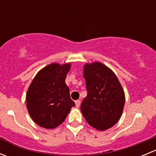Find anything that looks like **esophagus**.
Wrapping results in <instances>:
<instances>
[{
	"label": "esophagus",
	"instance_id": "34e87169",
	"mask_svg": "<svg viewBox=\"0 0 156 156\" xmlns=\"http://www.w3.org/2000/svg\"><path fill=\"white\" fill-rule=\"evenodd\" d=\"M80 104H81V100H78L75 101V106H76V107H79Z\"/></svg>",
	"mask_w": 156,
	"mask_h": 156
}]
</instances>
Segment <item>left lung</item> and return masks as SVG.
<instances>
[{
  "label": "left lung",
  "instance_id": "obj_1",
  "mask_svg": "<svg viewBox=\"0 0 156 156\" xmlns=\"http://www.w3.org/2000/svg\"><path fill=\"white\" fill-rule=\"evenodd\" d=\"M83 75L87 95L81 111L87 122L99 130L114 126L122 116L125 96L115 74L100 62L86 63Z\"/></svg>",
  "mask_w": 156,
  "mask_h": 156
}]
</instances>
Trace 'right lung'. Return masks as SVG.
<instances>
[{
    "label": "right lung",
    "instance_id": "1",
    "mask_svg": "<svg viewBox=\"0 0 156 156\" xmlns=\"http://www.w3.org/2000/svg\"><path fill=\"white\" fill-rule=\"evenodd\" d=\"M70 68V63L50 64L37 72L29 85L26 106L32 120L40 127H58L75 106L65 82Z\"/></svg>",
    "mask_w": 156,
    "mask_h": 156
}]
</instances>
